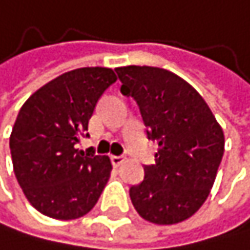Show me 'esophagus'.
Masks as SVG:
<instances>
[{
    "instance_id": "1",
    "label": "esophagus",
    "mask_w": 250,
    "mask_h": 250,
    "mask_svg": "<svg viewBox=\"0 0 250 250\" xmlns=\"http://www.w3.org/2000/svg\"><path fill=\"white\" fill-rule=\"evenodd\" d=\"M110 161H112V164H114V167H118V166H121V164L124 162V156H112L110 158Z\"/></svg>"
}]
</instances>
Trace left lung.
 <instances>
[{
    "label": "left lung",
    "mask_w": 250,
    "mask_h": 250,
    "mask_svg": "<svg viewBox=\"0 0 250 250\" xmlns=\"http://www.w3.org/2000/svg\"><path fill=\"white\" fill-rule=\"evenodd\" d=\"M115 71L121 92L140 106L148 140L158 143L155 164L130 188V200L150 223H181L209 196L225 152L223 129L202 95L171 71L136 65Z\"/></svg>",
    "instance_id": "1"
}]
</instances>
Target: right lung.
<instances>
[{"instance_id": "1", "label": "right lung", "mask_w": 250, "mask_h": 250, "mask_svg": "<svg viewBox=\"0 0 250 250\" xmlns=\"http://www.w3.org/2000/svg\"><path fill=\"white\" fill-rule=\"evenodd\" d=\"M115 80L110 68L68 71L31 94L19 110L10 135L13 171L31 207L47 217H83L109 181V156L76 146L88 136L98 98Z\"/></svg>"}]
</instances>
